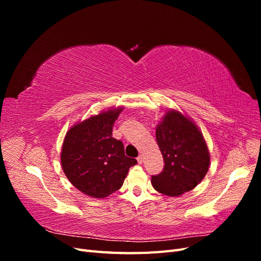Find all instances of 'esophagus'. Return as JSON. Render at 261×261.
Listing matches in <instances>:
<instances>
[{"label": "esophagus", "instance_id": "obj_1", "mask_svg": "<svg viewBox=\"0 0 261 261\" xmlns=\"http://www.w3.org/2000/svg\"><path fill=\"white\" fill-rule=\"evenodd\" d=\"M137 161H138V163H139V164L143 163V162H144V156L141 155V154H139V155H138V158H137Z\"/></svg>", "mask_w": 261, "mask_h": 261}]
</instances>
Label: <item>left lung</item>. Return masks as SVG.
Masks as SVG:
<instances>
[{"label":"left lung","mask_w":261,"mask_h":261,"mask_svg":"<svg viewBox=\"0 0 261 261\" xmlns=\"http://www.w3.org/2000/svg\"><path fill=\"white\" fill-rule=\"evenodd\" d=\"M155 138L164 161L160 174L151 176L155 191L172 197L192 191L206 176L210 164L201 132L188 117L171 110L156 126Z\"/></svg>","instance_id":"8db88e82"}]
</instances>
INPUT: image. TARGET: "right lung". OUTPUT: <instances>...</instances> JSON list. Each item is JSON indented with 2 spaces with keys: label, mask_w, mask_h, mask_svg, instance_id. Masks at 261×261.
<instances>
[{
  "label": "right lung",
  "mask_w": 261,
  "mask_h": 261,
  "mask_svg": "<svg viewBox=\"0 0 261 261\" xmlns=\"http://www.w3.org/2000/svg\"><path fill=\"white\" fill-rule=\"evenodd\" d=\"M122 108L101 112L74 125L64 139L62 168L77 189L94 198L118 191L136 159L125 155L121 140L112 137Z\"/></svg>",
  "instance_id": "right-lung-1"
}]
</instances>
